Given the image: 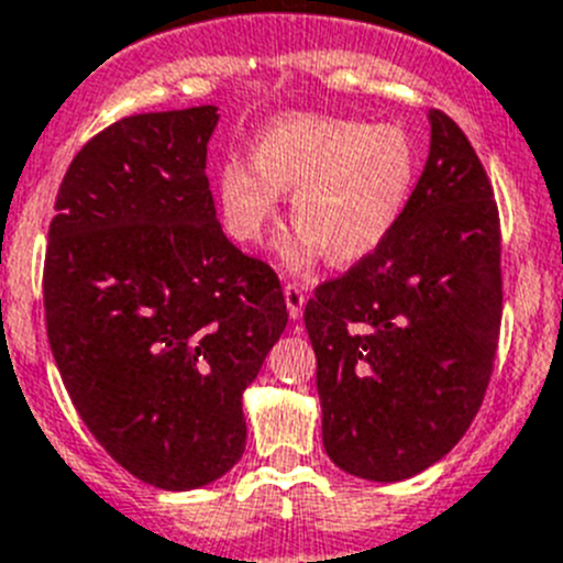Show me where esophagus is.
Returning a JSON list of instances; mask_svg holds the SVG:
<instances>
[{"label":"esophagus","instance_id":"esophagus-1","mask_svg":"<svg viewBox=\"0 0 563 563\" xmlns=\"http://www.w3.org/2000/svg\"><path fill=\"white\" fill-rule=\"evenodd\" d=\"M283 297H286L288 317L300 319L302 308H306V291H302L300 283H286V286H283Z\"/></svg>","mask_w":563,"mask_h":563}]
</instances>
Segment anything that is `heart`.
<instances>
[{
    "label": "heart",
    "instance_id": "b5f03b06",
    "mask_svg": "<svg viewBox=\"0 0 563 563\" xmlns=\"http://www.w3.org/2000/svg\"><path fill=\"white\" fill-rule=\"evenodd\" d=\"M418 179V145L393 123L325 114H288L255 136L246 159L219 170L227 232L257 244L280 219V194L291 190L297 227L280 246L286 269L306 272L325 252L333 266H356L401 221Z\"/></svg>",
    "mask_w": 563,
    "mask_h": 563
}]
</instances>
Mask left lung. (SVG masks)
<instances>
[{"label":"left lung","instance_id":"8db88e82","mask_svg":"<svg viewBox=\"0 0 563 563\" xmlns=\"http://www.w3.org/2000/svg\"><path fill=\"white\" fill-rule=\"evenodd\" d=\"M427 118L429 159L401 221L306 306L322 443L369 483L415 477L457 445L503 322L494 190L460 125L438 109Z\"/></svg>","mask_w":563,"mask_h":563}]
</instances>
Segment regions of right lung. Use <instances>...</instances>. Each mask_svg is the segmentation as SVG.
I'll return each mask as SVG.
<instances>
[{"mask_svg":"<svg viewBox=\"0 0 563 563\" xmlns=\"http://www.w3.org/2000/svg\"><path fill=\"white\" fill-rule=\"evenodd\" d=\"M216 106L131 114L60 181L44 311L75 409L111 457L162 490L216 483L246 445L244 389L288 322L275 272L216 219Z\"/></svg>","mask_w":563,"mask_h":563,"instance_id":"add662e5","label":"right lung"}]
</instances>
